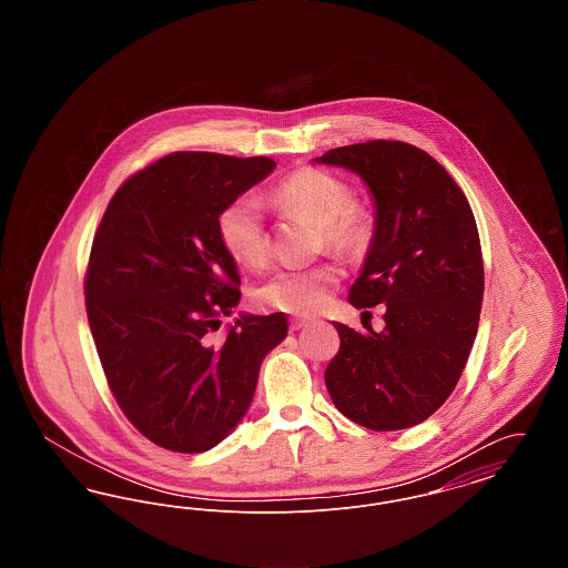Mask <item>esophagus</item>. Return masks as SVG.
<instances>
[{
	"mask_svg": "<svg viewBox=\"0 0 568 568\" xmlns=\"http://www.w3.org/2000/svg\"><path fill=\"white\" fill-rule=\"evenodd\" d=\"M306 324H308V320H304V317H294V320L290 322V329H292V332H297V329H302Z\"/></svg>",
	"mask_w": 568,
	"mask_h": 568,
	"instance_id": "obj_1",
	"label": "esophagus"
}]
</instances>
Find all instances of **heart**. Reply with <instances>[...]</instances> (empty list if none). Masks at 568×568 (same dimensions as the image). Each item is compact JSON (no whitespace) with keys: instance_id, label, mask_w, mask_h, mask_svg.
<instances>
[{"instance_id":"obj_1","label":"heart","mask_w":568,"mask_h":568,"mask_svg":"<svg viewBox=\"0 0 568 568\" xmlns=\"http://www.w3.org/2000/svg\"><path fill=\"white\" fill-rule=\"evenodd\" d=\"M283 215H304L320 223V243L341 255H359L375 239V215L353 200L352 185L322 168H300L287 174L271 195ZM223 251L239 264L255 268L268 257V232L262 206L253 195H239L216 219ZM343 272L332 264L276 268L262 278L253 297L262 306L287 313L322 311L341 283Z\"/></svg>"}]
</instances>
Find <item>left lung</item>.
I'll list each match as a JSON object with an SVG mask.
<instances>
[{"instance_id": "1", "label": "left lung", "mask_w": 568, "mask_h": 568, "mask_svg": "<svg viewBox=\"0 0 568 568\" xmlns=\"http://www.w3.org/2000/svg\"><path fill=\"white\" fill-rule=\"evenodd\" d=\"M317 162L357 172L371 187L375 239L349 302L385 304L381 332L334 324L341 347L325 387L355 424L405 430L452 396L473 349L484 302L477 223L452 174L413 144L368 140Z\"/></svg>"}]
</instances>
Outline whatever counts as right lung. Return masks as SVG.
I'll return each instance as SVG.
<instances>
[{"label":"right lung","mask_w":568,"mask_h":568,"mask_svg":"<svg viewBox=\"0 0 568 568\" xmlns=\"http://www.w3.org/2000/svg\"><path fill=\"white\" fill-rule=\"evenodd\" d=\"M271 158L179 151L132 174L95 230L84 306L110 392L163 449L215 447L251 405L260 364L287 336L283 313L243 315L219 213L266 179Z\"/></svg>","instance_id":"right-lung-1"}]
</instances>
